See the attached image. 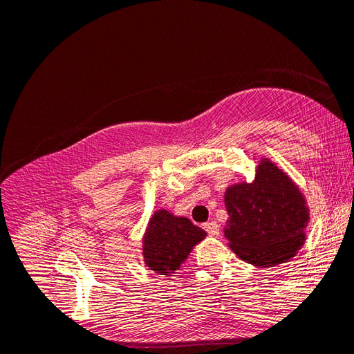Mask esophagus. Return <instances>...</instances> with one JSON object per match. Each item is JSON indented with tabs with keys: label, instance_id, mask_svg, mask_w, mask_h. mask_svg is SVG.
<instances>
[{
	"label": "esophagus",
	"instance_id": "34e87169",
	"mask_svg": "<svg viewBox=\"0 0 354 354\" xmlns=\"http://www.w3.org/2000/svg\"><path fill=\"white\" fill-rule=\"evenodd\" d=\"M203 229H205L208 232V234H211V236H218L220 234V229H218V224L216 221H208L202 226Z\"/></svg>",
	"mask_w": 354,
	"mask_h": 354
}]
</instances>
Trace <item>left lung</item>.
<instances>
[{"instance_id": "left-lung-1", "label": "left lung", "mask_w": 354, "mask_h": 354, "mask_svg": "<svg viewBox=\"0 0 354 354\" xmlns=\"http://www.w3.org/2000/svg\"><path fill=\"white\" fill-rule=\"evenodd\" d=\"M229 220L224 236L241 260L272 267L291 260L306 242L310 209L303 192L282 168L261 158L251 183L224 192Z\"/></svg>"}]
</instances>
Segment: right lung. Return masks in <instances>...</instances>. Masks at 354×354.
I'll return each instance as SVG.
<instances>
[{"mask_svg":"<svg viewBox=\"0 0 354 354\" xmlns=\"http://www.w3.org/2000/svg\"><path fill=\"white\" fill-rule=\"evenodd\" d=\"M207 232L187 217L174 216L165 208L153 212L143 234V260L149 269L160 276L180 270L195 246L205 239Z\"/></svg>","mask_w":354,"mask_h":354,"instance_id":"add662e5","label":"right lung"}]
</instances>
